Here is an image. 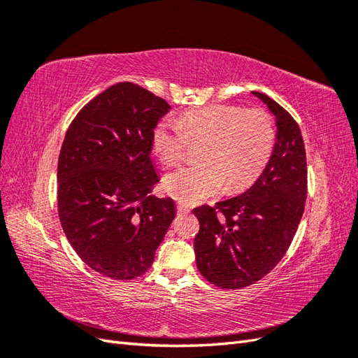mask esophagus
Here are the masks:
<instances>
[{"label":"esophagus","instance_id":"obj_1","mask_svg":"<svg viewBox=\"0 0 358 358\" xmlns=\"http://www.w3.org/2000/svg\"><path fill=\"white\" fill-rule=\"evenodd\" d=\"M178 213H179V215H182V213H188V209L185 208V206L178 204Z\"/></svg>","mask_w":358,"mask_h":358}]
</instances>
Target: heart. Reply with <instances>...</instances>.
<instances>
[{"instance_id": "obj_1", "label": "heart", "mask_w": 358, "mask_h": 358, "mask_svg": "<svg viewBox=\"0 0 358 358\" xmlns=\"http://www.w3.org/2000/svg\"><path fill=\"white\" fill-rule=\"evenodd\" d=\"M272 116L262 109L210 104L182 113L179 122L164 119L152 133L162 164L176 166L191 143H203L199 166L183 167L164 179V189L182 204H197L251 187L262 175L275 148Z\"/></svg>"}]
</instances>
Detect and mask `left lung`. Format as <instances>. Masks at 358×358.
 Wrapping results in <instances>:
<instances>
[{
  "mask_svg": "<svg viewBox=\"0 0 358 358\" xmlns=\"http://www.w3.org/2000/svg\"><path fill=\"white\" fill-rule=\"evenodd\" d=\"M276 121L272 157L254 185L215 208L194 209L200 222L194 252L200 273L225 289L251 285L272 270L291 245L305 210L308 167L303 137L292 116L263 92Z\"/></svg>",
  "mask_w": 358,
  "mask_h": 358,
  "instance_id": "obj_1",
  "label": "left lung"
}]
</instances>
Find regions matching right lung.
<instances>
[{
  "instance_id": "add662e5",
  "label": "right lung",
  "mask_w": 358,
  "mask_h": 358,
  "mask_svg": "<svg viewBox=\"0 0 358 358\" xmlns=\"http://www.w3.org/2000/svg\"><path fill=\"white\" fill-rule=\"evenodd\" d=\"M171 107L131 82L92 99L67 129L58 159V213L82 262L112 279L143 275L175 220V201L150 196L152 133Z\"/></svg>"
}]
</instances>
